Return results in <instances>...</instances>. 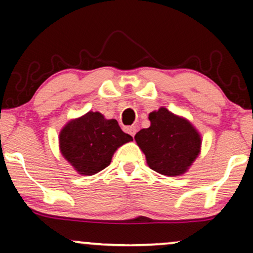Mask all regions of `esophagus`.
Here are the masks:
<instances>
[{"mask_svg": "<svg viewBox=\"0 0 253 253\" xmlns=\"http://www.w3.org/2000/svg\"><path fill=\"white\" fill-rule=\"evenodd\" d=\"M126 132L131 134V136L134 137V134L137 132V126H127L126 127Z\"/></svg>", "mask_w": 253, "mask_h": 253, "instance_id": "obj_1", "label": "esophagus"}]
</instances>
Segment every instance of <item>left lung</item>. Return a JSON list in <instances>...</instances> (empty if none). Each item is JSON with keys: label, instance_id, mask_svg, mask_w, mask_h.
I'll return each instance as SVG.
<instances>
[{"label": "left lung", "instance_id": "1", "mask_svg": "<svg viewBox=\"0 0 253 253\" xmlns=\"http://www.w3.org/2000/svg\"><path fill=\"white\" fill-rule=\"evenodd\" d=\"M151 126L136 133L134 140L148 167L166 176L189 170L202 148V134L188 119L160 107L148 114Z\"/></svg>", "mask_w": 253, "mask_h": 253}]
</instances>
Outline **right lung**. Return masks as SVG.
Returning <instances> with one entry per match:
<instances>
[{
  "instance_id": "obj_1",
  "label": "right lung",
  "mask_w": 253,
  "mask_h": 253,
  "mask_svg": "<svg viewBox=\"0 0 253 253\" xmlns=\"http://www.w3.org/2000/svg\"><path fill=\"white\" fill-rule=\"evenodd\" d=\"M132 140L116 120H107L101 113L89 110L62 127L58 146L79 175L91 176L108 167L117 148Z\"/></svg>"
}]
</instances>
